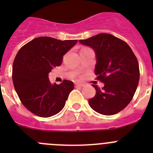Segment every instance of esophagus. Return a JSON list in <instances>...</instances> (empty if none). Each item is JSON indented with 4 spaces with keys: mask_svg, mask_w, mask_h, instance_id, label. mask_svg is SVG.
I'll use <instances>...</instances> for the list:
<instances>
[{
    "mask_svg": "<svg viewBox=\"0 0 153 153\" xmlns=\"http://www.w3.org/2000/svg\"><path fill=\"white\" fill-rule=\"evenodd\" d=\"M75 85H76V86H84V83H76Z\"/></svg>",
    "mask_w": 153,
    "mask_h": 153,
    "instance_id": "esophagus-1",
    "label": "esophagus"
}]
</instances>
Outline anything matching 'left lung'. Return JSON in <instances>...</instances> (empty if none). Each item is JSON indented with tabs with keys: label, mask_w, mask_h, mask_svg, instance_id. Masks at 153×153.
<instances>
[{
	"label": "left lung",
	"mask_w": 153,
	"mask_h": 153,
	"mask_svg": "<svg viewBox=\"0 0 153 153\" xmlns=\"http://www.w3.org/2000/svg\"><path fill=\"white\" fill-rule=\"evenodd\" d=\"M79 42L94 51L95 74L104 83L102 90L92 85L96 95L89 100L90 107L106 116L119 113L132 100L139 84L140 68L136 56L125 41L109 33H99Z\"/></svg>",
	"instance_id": "obj_1"
}]
</instances>
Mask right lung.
<instances>
[{
    "instance_id": "1",
    "label": "right lung",
    "mask_w": 153,
    "mask_h": 153,
    "mask_svg": "<svg viewBox=\"0 0 153 153\" xmlns=\"http://www.w3.org/2000/svg\"><path fill=\"white\" fill-rule=\"evenodd\" d=\"M77 40H60L40 36L28 42L18 51L13 63L12 79L21 102L33 114L52 117L64 107L74 88L72 81L51 83L49 74L61 65L63 55Z\"/></svg>"
}]
</instances>
